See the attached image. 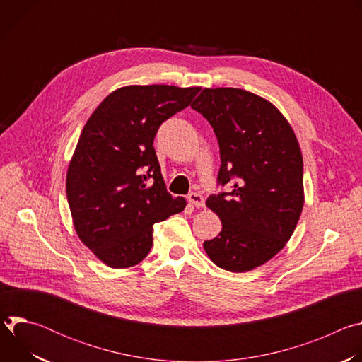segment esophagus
I'll return each instance as SVG.
<instances>
[{"label":"esophagus","mask_w":362,"mask_h":362,"mask_svg":"<svg viewBox=\"0 0 362 362\" xmlns=\"http://www.w3.org/2000/svg\"><path fill=\"white\" fill-rule=\"evenodd\" d=\"M187 200L194 206V208H203L204 206V199H203V196L202 194H199V193H189V196H187Z\"/></svg>","instance_id":"1"}]
</instances>
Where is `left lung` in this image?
<instances>
[{"instance_id": "left-lung-1", "label": "left lung", "mask_w": 362, "mask_h": 362, "mask_svg": "<svg viewBox=\"0 0 362 362\" xmlns=\"http://www.w3.org/2000/svg\"><path fill=\"white\" fill-rule=\"evenodd\" d=\"M218 137V183L233 190L206 206L222 221L203 247L215 265L247 272L286 245L303 208V162L296 136L267 98L242 88H203L192 103Z\"/></svg>"}]
</instances>
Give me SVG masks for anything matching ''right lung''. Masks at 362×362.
<instances>
[{
	"label": "right lung",
	"mask_w": 362,
	"mask_h": 362,
	"mask_svg": "<svg viewBox=\"0 0 362 362\" xmlns=\"http://www.w3.org/2000/svg\"><path fill=\"white\" fill-rule=\"evenodd\" d=\"M200 87L126 86L110 93L80 134L67 170V200L80 240L101 262L124 269L153 245V225L185 209L172 197L153 140Z\"/></svg>",
	"instance_id": "obj_1"
}]
</instances>
